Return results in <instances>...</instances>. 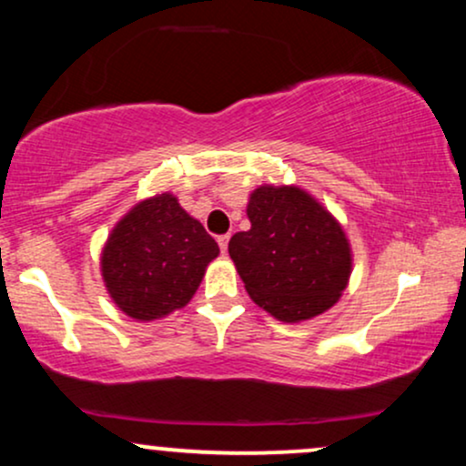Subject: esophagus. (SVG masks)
<instances>
[{
  "instance_id": "34e87169",
  "label": "esophagus",
  "mask_w": 466,
  "mask_h": 466,
  "mask_svg": "<svg viewBox=\"0 0 466 466\" xmlns=\"http://www.w3.org/2000/svg\"><path fill=\"white\" fill-rule=\"evenodd\" d=\"M217 240H218V248H221L223 254H226V251H228V243H229V234H221V237H218Z\"/></svg>"
}]
</instances>
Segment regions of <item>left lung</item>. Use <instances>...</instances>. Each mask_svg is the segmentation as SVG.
Returning a JSON list of instances; mask_svg holds the SVG:
<instances>
[{
    "mask_svg": "<svg viewBox=\"0 0 466 466\" xmlns=\"http://www.w3.org/2000/svg\"><path fill=\"white\" fill-rule=\"evenodd\" d=\"M251 228L229 238L249 298L280 322L329 311L349 285L352 256L344 229L298 186H260L249 195Z\"/></svg>",
    "mask_w": 466,
    "mask_h": 466,
    "instance_id": "8db88e82",
    "label": "left lung"
}]
</instances>
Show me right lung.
<instances>
[{
    "mask_svg": "<svg viewBox=\"0 0 466 466\" xmlns=\"http://www.w3.org/2000/svg\"><path fill=\"white\" fill-rule=\"evenodd\" d=\"M218 245L170 192L133 206L106 238L100 269L111 300L148 322L186 307Z\"/></svg>",
    "mask_w": 466,
    "mask_h": 466,
    "instance_id": "obj_1",
    "label": "right lung"
}]
</instances>
